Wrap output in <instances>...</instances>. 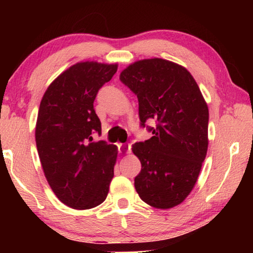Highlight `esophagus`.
<instances>
[{
  "instance_id": "34e87169",
  "label": "esophagus",
  "mask_w": 253,
  "mask_h": 253,
  "mask_svg": "<svg viewBox=\"0 0 253 253\" xmlns=\"http://www.w3.org/2000/svg\"><path fill=\"white\" fill-rule=\"evenodd\" d=\"M130 151H131V146H130V144H126V143H124V144H120V152H121V153L129 154V153H130Z\"/></svg>"
}]
</instances>
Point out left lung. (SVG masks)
Segmentation results:
<instances>
[{"label":"left lung","mask_w":253,"mask_h":253,"mask_svg":"<svg viewBox=\"0 0 253 253\" xmlns=\"http://www.w3.org/2000/svg\"><path fill=\"white\" fill-rule=\"evenodd\" d=\"M121 82L139 102L141 126L148 119L153 137L132 145L141 170L134 188L143 202L168 210L190 195L209 147V107L192 75L164 58H144L122 70Z\"/></svg>","instance_id":"8db88e82"}]
</instances>
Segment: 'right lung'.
Returning <instances> with one entry per match:
<instances>
[{
	"label": "right lung",
	"mask_w": 253,
	"mask_h": 253,
	"mask_svg": "<svg viewBox=\"0 0 253 253\" xmlns=\"http://www.w3.org/2000/svg\"><path fill=\"white\" fill-rule=\"evenodd\" d=\"M117 63L78 62L58 75L41 99L36 143L48 184L64 205L89 210L105 202L114 177L116 145L93 141L101 123L93 102Z\"/></svg>",
	"instance_id": "obj_1"
}]
</instances>
